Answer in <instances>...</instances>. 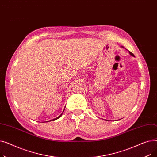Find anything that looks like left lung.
<instances>
[{"label":"left lung","mask_w":157,"mask_h":157,"mask_svg":"<svg viewBox=\"0 0 157 157\" xmlns=\"http://www.w3.org/2000/svg\"><path fill=\"white\" fill-rule=\"evenodd\" d=\"M129 53H130V55H132V56H134V55L132 53H131L130 52H129Z\"/></svg>","instance_id":"1"}]
</instances>
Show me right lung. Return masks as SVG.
Returning a JSON list of instances; mask_svg holds the SVG:
<instances>
[{
  "instance_id": "obj_1",
  "label": "right lung",
  "mask_w": 157,
  "mask_h": 157,
  "mask_svg": "<svg viewBox=\"0 0 157 157\" xmlns=\"http://www.w3.org/2000/svg\"><path fill=\"white\" fill-rule=\"evenodd\" d=\"M62 114H61L60 115V116H59V117H58L57 118H55V119H53V120H49V121H52V120H57V119H59V118H60V117L62 116Z\"/></svg>"
}]
</instances>
